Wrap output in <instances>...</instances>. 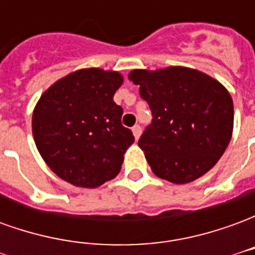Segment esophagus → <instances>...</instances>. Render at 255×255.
I'll return each mask as SVG.
<instances>
[{
  "instance_id": "34e87169",
  "label": "esophagus",
  "mask_w": 255,
  "mask_h": 255,
  "mask_svg": "<svg viewBox=\"0 0 255 255\" xmlns=\"http://www.w3.org/2000/svg\"><path fill=\"white\" fill-rule=\"evenodd\" d=\"M132 133L133 136H135V139H139V136H140V133H142V128H140V126H133L132 127Z\"/></svg>"
}]
</instances>
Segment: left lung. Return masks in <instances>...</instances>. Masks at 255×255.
<instances>
[{
  "label": "left lung",
  "mask_w": 255,
  "mask_h": 255,
  "mask_svg": "<svg viewBox=\"0 0 255 255\" xmlns=\"http://www.w3.org/2000/svg\"><path fill=\"white\" fill-rule=\"evenodd\" d=\"M153 122L139 139L155 176L184 184L210 171L224 154L234 129L228 90L206 73L186 67L133 69Z\"/></svg>",
  "instance_id": "8db88e82"
}]
</instances>
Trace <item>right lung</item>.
I'll return each instance as SVG.
<instances>
[{"mask_svg":"<svg viewBox=\"0 0 255 255\" xmlns=\"http://www.w3.org/2000/svg\"><path fill=\"white\" fill-rule=\"evenodd\" d=\"M122 73L84 68L58 79L32 112V135L43 161L76 187H100L117 176L133 143L113 95Z\"/></svg>","mask_w":255,"mask_h":255,"instance_id":"right-lung-1","label":"right lung"}]
</instances>
